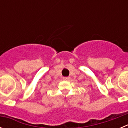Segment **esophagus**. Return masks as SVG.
<instances>
[{"mask_svg":"<svg viewBox=\"0 0 128 128\" xmlns=\"http://www.w3.org/2000/svg\"><path fill=\"white\" fill-rule=\"evenodd\" d=\"M63 80H69L70 77H63Z\"/></svg>","mask_w":128,"mask_h":128,"instance_id":"obj_1","label":"esophagus"}]
</instances>
